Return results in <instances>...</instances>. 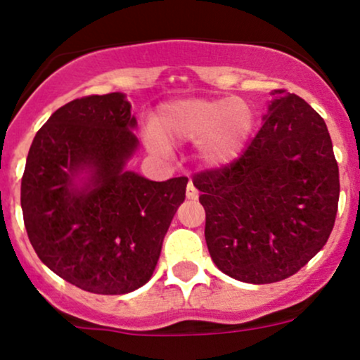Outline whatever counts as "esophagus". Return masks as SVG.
<instances>
[{
	"instance_id": "esophagus-1",
	"label": "esophagus",
	"mask_w": 360,
	"mask_h": 360,
	"mask_svg": "<svg viewBox=\"0 0 360 360\" xmlns=\"http://www.w3.org/2000/svg\"><path fill=\"white\" fill-rule=\"evenodd\" d=\"M186 196H188V200H196L198 198V189L194 188L193 183H188L186 186Z\"/></svg>"
}]
</instances>
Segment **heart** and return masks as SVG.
Returning <instances> with one entry per match:
<instances>
[{
    "mask_svg": "<svg viewBox=\"0 0 360 360\" xmlns=\"http://www.w3.org/2000/svg\"><path fill=\"white\" fill-rule=\"evenodd\" d=\"M254 115L237 98H189L162 105L154 118L150 147L167 152V143L200 142V154L210 166L237 159L249 139Z\"/></svg>",
    "mask_w": 360,
    "mask_h": 360,
    "instance_id": "heart-1",
    "label": "heart"
}]
</instances>
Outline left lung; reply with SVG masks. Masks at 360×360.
Segmentation results:
<instances>
[{
    "label": "left lung",
    "mask_w": 360,
    "mask_h": 360,
    "mask_svg": "<svg viewBox=\"0 0 360 360\" xmlns=\"http://www.w3.org/2000/svg\"><path fill=\"white\" fill-rule=\"evenodd\" d=\"M240 157L193 176L210 255L230 278L278 283L296 274L335 223L338 166L323 118L286 89Z\"/></svg>",
    "instance_id": "1"
}]
</instances>
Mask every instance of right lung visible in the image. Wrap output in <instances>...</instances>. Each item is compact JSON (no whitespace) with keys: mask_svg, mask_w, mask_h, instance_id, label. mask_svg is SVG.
Wrapping results in <instances>:
<instances>
[{"mask_svg":"<svg viewBox=\"0 0 360 360\" xmlns=\"http://www.w3.org/2000/svg\"><path fill=\"white\" fill-rule=\"evenodd\" d=\"M122 93L77 98L37 131L22 177V210L39 259L96 295H125L150 279L188 177L148 181L125 171L137 148ZM90 171L77 188L73 177Z\"/></svg>","mask_w":360,"mask_h":360,"instance_id":"add662e5","label":"right lung"}]
</instances>
